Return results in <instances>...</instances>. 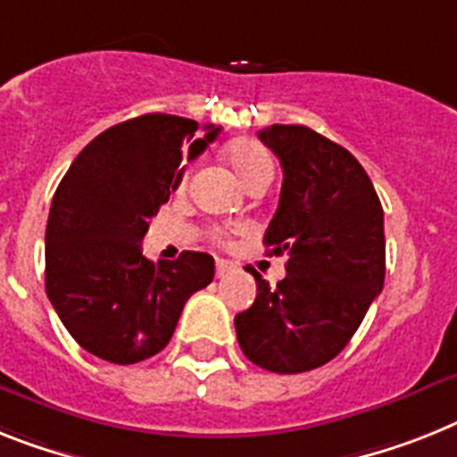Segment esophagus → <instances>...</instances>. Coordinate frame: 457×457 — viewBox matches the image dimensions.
<instances>
[{"label":"esophagus","mask_w":457,"mask_h":457,"mask_svg":"<svg viewBox=\"0 0 457 457\" xmlns=\"http://www.w3.org/2000/svg\"><path fill=\"white\" fill-rule=\"evenodd\" d=\"M232 267H235V264L229 262V260H216V274L218 276H225L229 270H232Z\"/></svg>","instance_id":"34e87169"}]
</instances>
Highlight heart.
I'll list each match as a JSON object with an SVG mask.
<instances>
[{
	"instance_id": "1",
	"label": "heart",
	"mask_w": 457,
	"mask_h": 457,
	"mask_svg": "<svg viewBox=\"0 0 457 457\" xmlns=\"http://www.w3.org/2000/svg\"><path fill=\"white\" fill-rule=\"evenodd\" d=\"M222 155H225L228 164L237 174V179H239L246 187H251L253 183L262 181V179H271V174H274L271 155L267 153L264 145L258 144V141L232 139L225 148H222ZM187 183H190V171L183 167V170L179 171V176H176L174 193L176 195L186 193ZM218 239L228 241L229 232H218Z\"/></svg>"
}]
</instances>
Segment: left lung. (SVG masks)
Returning a JSON list of instances; mask_svg holds the SVG:
<instances>
[{"mask_svg":"<svg viewBox=\"0 0 457 457\" xmlns=\"http://www.w3.org/2000/svg\"><path fill=\"white\" fill-rule=\"evenodd\" d=\"M283 167L278 209L264 246L287 255L271 287L255 270L258 295L237 313V339L251 362L300 374L337 358L360 328L386 278L383 209L362 164L304 125L258 132Z\"/></svg>","mask_w":457,"mask_h":457,"instance_id":"8db88e82","label":"left lung"}]
</instances>
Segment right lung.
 <instances>
[{"mask_svg":"<svg viewBox=\"0 0 457 457\" xmlns=\"http://www.w3.org/2000/svg\"><path fill=\"white\" fill-rule=\"evenodd\" d=\"M145 113L90 141L53 197L46 293L69 335L97 358L134 365L170 344L190 295L213 281L209 253L151 262L148 220L170 199L183 153L195 160L220 128Z\"/></svg>","mask_w":457,"mask_h":457,"instance_id":"right-lung-1","label":"right lung"}]
</instances>
